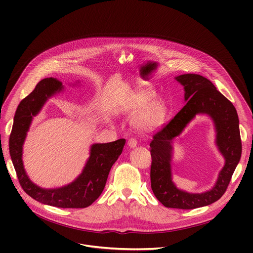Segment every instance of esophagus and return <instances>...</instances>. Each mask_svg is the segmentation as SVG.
Listing matches in <instances>:
<instances>
[{"mask_svg": "<svg viewBox=\"0 0 253 253\" xmlns=\"http://www.w3.org/2000/svg\"><path fill=\"white\" fill-rule=\"evenodd\" d=\"M128 145L130 148H134L137 146V140L135 138H130L128 140Z\"/></svg>", "mask_w": 253, "mask_h": 253, "instance_id": "34e87169", "label": "esophagus"}]
</instances>
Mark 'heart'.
<instances>
[{
    "instance_id": "obj_1",
    "label": "heart",
    "mask_w": 253,
    "mask_h": 253,
    "mask_svg": "<svg viewBox=\"0 0 253 253\" xmlns=\"http://www.w3.org/2000/svg\"><path fill=\"white\" fill-rule=\"evenodd\" d=\"M153 90H143L137 93L128 105V112L136 115L143 111L137 119L142 131L150 132L159 128L167 115V106L162 99H154Z\"/></svg>"
}]
</instances>
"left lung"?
Returning a JSON list of instances; mask_svg holds the SVG:
<instances>
[{"label": "left lung", "mask_w": 253, "mask_h": 253, "mask_svg": "<svg viewBox=\"0 0 253 253\" xmlns=\"http://www.w3.org/2000/svg\"><path fill=\"white\" fill-rule=\"evenodd\" d=\"M175 79L184 87L187 103L168 124L153 135L150 143L151 188L165 207L194 209L217 201L226 191L241 157L239 120L232 103L205 77L184 74ZM197 114H206L213 120L216 145L226 163L212 190L202 194H189L178 190L171 181V141Z\"/></svg>", "instance_id": "1"}]
</instances>
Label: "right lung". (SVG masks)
I'll list each match as a JSON object with an SVG mask.
<instances>
[{
  "label": "right lung",
  "instance_id": "right-lung-1",
  "mask_svg": "<svg viewBox=\"0 0 253 253\" xmlns=\"http://www.w3.org/2000/svg\"><path fill=\"white\" fill-rule=\"evenodd\" d=\"M63 89L56 78H45L19 104L9 140V149L19 182L24 191L43 204L60 208H85L102 193L112 165L121 155L125 139L109 143L93 144L90 157L82 173L73 182L55 189H44L34 184L28 177L22 160L23 144L33 120L45 102Z\"/></svg>",
  "mask_w": 253,
  "mask_h": 253
}]
</instances>
